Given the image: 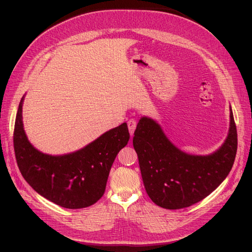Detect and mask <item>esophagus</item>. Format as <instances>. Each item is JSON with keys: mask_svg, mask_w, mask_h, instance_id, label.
Returning a JSON list of instances; mask_svg holds the SVG:
<instances>
[{"mask_svg": "<svg viewBox=\"0 0 252 252\" xmlns=\"http://www.w3.org/2000/svg\"><path fill=\"white\" fill-rule=\"evenodd\" d=\"M127 124H128L129 133H130V135H133L134 130H135V127H136V121L133 120V119H131V120H129V121L127 122Z\"/></svg>", "mask_w": 252, "mask_h": 252, "instance_id": "obj_1", "label": "esophagus"}]
</instances>
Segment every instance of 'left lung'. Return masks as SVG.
I'll return each mask as SVG.
<instances>
[{
	"mask_svg": "<svg viewBox=\"0 0 252 252\" xmlns=\"http://www.w3.org/2000/svg\"><path fill=\"white\" fill-rule=\"evenodd\" d=\"M227 138L210 155H189L169 141L155 120L142 117L134 131L133 147L146 192L166 209H181L202 201L230 172L238 149V134L230 107Z\"/></svg>",
	"mask_w": 252,
	"mask_h": 252,
	"instance_id": "1",
	"label": "left lung"
}]
</instances>
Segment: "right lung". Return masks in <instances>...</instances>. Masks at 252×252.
I'll return each mask as SVG.
<instances>
[{"label": "right lung", "instance_id": "add662e5", "mask_svg": "<svg viewBox=\"0 0 252 252\" xmlns=\"http://www.w3.org/2000/svg\"><path fill=\"white\" fill-rule=\"evenodd\" d=\"M14 123L13 146L19 169L28 184L61 207L85 208L105 192L109 171L119 151L129 141L126 123L106 131L85 147L70 154H43L28 141L23 125V102Z\"/></svg>", "mask_w": 252, "mask_h": 252}]
</instances>
